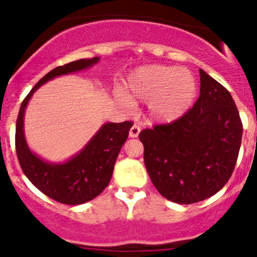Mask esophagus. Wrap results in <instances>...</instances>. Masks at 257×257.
<instances>
[{"instance_id":"1","label":"esophagus","mask_w":257,"mask_h":257,"mask_svg":"<svg viewBox=\"0 0 257 257\" xmlns=\"http://www.w3.org/2000/svg\"><path fill=\"white\" fill-rule=\"evenodd\" d=\"M139 133H140V126L134 124L131 128V131H129V138H138Z\"/></svg>"}]
</instances>
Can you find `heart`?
Here are the masks:
<instances>
[{
    "instance_id": "obj_1",
    "label": "heart",
    "mask_w": 257,
    "mask_h": 257,
    "mask_svg": "<svg viewBox=\"0 0 257 257\" xmlns=\"http://www.w3.org/2000/svg\"><path fill=\"white\" fill-rule=\"evenodd\" d=\"M126 96L118 94L124 104L147 102L153 122L172 123L190 110L197 95V82L192 72L184 67L147 65L139 67L128 77Z\"/></svg>"
}]
</instances>
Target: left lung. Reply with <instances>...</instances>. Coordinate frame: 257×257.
<instances>
[{"label":"left lung","instance_id":"obj_1","mask_svg":"<svg viewBox=\"0 0 257 257\" xmlns=\"http://www.w3.org/2000/svg\"><path fill=\"white\" fill-rule=\"evenodd\" d=\"M200 95L181 118L139 134L152 184L164 198L192 204L217 193L231 178L243 124L229 91L203 70Z\"/></svg>","mask_w":257,"mask_h":257}]
</instances>
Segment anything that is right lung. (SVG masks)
<instances>
[{"instance_id":"add662e5","label":"right lung","mask_w":257,"mask_h":257,"mask_svg":"<svg viewBox=\"0 0 257 257\" xmlns=\"http://www.w3.org/2000/svg\"><path fill=\"white\" fill-rule=\"evenodd\" d=\"M99 57L81 59L47 73L32 88L20 106L16 125V150L20 167L32 185L49 198L69 205L83 204L99 196L110 182L113 167L133 123H105L77 155L63 163H51L29 149L24 133V116L31 96L41 85L63 75L89 69Z\"/></svg>"}]
</instances>
